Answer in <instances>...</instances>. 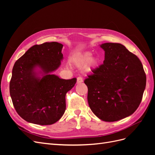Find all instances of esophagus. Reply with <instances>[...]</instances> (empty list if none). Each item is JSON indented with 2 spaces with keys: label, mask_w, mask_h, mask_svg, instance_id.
I'll return each instance as SVG.
<instances>
[{
  "label": "esophagus",
  "mask_w": 155,
  "mask_h": 155,
  "mask_svg": "<svg viewBox=\"0 0 155 155\" xmlns=\"http://www.w3.org/2000/svg\"><path fill=\"white\" fill-rule=\"evenodd\" d=\"M83 81V78L81 77H78L77 78V84H79V83H81Z\"/></svg>",
  "instance_id": "1"
}]
</instances>
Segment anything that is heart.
Returning a JSON list of instances; mask_svg holds the SVG:
<instances>
[{"label":"heart","instance_id":"1","mask_svg":"<svg viewBox=\"0 0 155 155\" xmlns=\"http://www.w3.org/2000/svg\"><path fill=\"white\" fill-rule=\"evenodd\" d=\"M99 62L96 56L91 55V53L85 52L75 56L71 59V63L77 68L83 67V71L85 73L92 72Z\"/></svg>","mask_w":155,"mask_h":155}]
</instances>
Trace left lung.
Returning a JSON list of instances; mask_svg holds the SVG:
<instances>
[{
  "mask_svg": "<svg viewBox=\"0 0 155 155\" xmlns=\"http://www.w3.org/2000/svg\"><path fill=\"white\" fill-rule=\"evenodd\" d=\"M104 64L84 82L91 110L105 121H118L133 114L142 101L146 76L137 55L120 43H107Z\"/></svg>",
  "mask_w": 155,
  "mask_h": 155,
  "instance_id": "left-lung-1",
  "label": "left lung"
}]
</instances>
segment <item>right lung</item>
<instances>
[{
    "label": "right lung",
    "instance_id": "add662e5",
    "mask_svg": "<svg viewBox=\"0 0 155 155\" xmlns=\"http://www.w3.org/2000/svg\"><path fill=\"white\" fill-rule=\"evenodd\" d=\"M63 46L58 42L34 45L14 64L10 96L18 114L28 122L51 125L64 113L65 96L77 79L51 74L61 64Z\"/></svg>",
    "mask_w": 155,
    "mask_h": 155
}]
</instances>
